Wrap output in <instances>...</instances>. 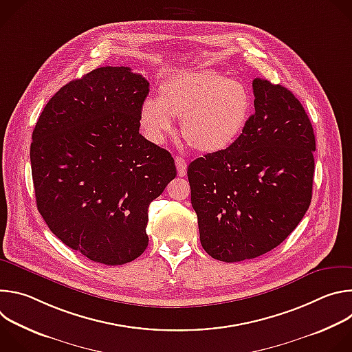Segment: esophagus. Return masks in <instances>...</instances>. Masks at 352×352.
<instances>
[{
    "mask_svg": "<svg viewBox=\"0 0 352 352\" xmlns=\"http://www.w3.org/2000/svg\"><path fill=\"white\" fill-rule=\"evenodd\" d=\"M175 166H177L178 175H179V177H185V175H186V162H185L182 157L177 156V157H175Z\"/></svg>",
    "mask_w": 352,
    "mask_h": 352,
    "instance_id": "1",
    "label": "esophagus"
}]
</instances>
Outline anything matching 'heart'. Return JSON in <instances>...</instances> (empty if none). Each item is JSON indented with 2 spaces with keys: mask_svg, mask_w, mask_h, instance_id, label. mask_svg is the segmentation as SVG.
Instances as JSON below:
<instances>
[{
  "mask_svg": "<svg viewBox=\"0 0 352 352\" xmlns=\"http://www.w3.org/2000/svg\"><path fill=\"white\" fill-rule=\"evenodd\" d=\"M252 96L248 87L208 71H179L163 79L156 100L147 98L138 113L143 136L162 144L173 131V120L181 118V132L197 152L216 153L230 147L245 131Z\"/></svg>",
  "mask_w": 352,
  "mask_h": 352,
  "instance_id": "obj_1",
  "label": "heart"
}]
</instances>
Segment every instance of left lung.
I'll list each match as a JSON object with an SVG mask.
<instances>
[{"instance_id":"obj_1","label":"left lung","mask_w":352,"mask_h":352,"mask_svg":"<svg viewBox=\"0 0 352 352\" xmlns=\"http://www.w3.org/2000/svg\"><path fill=\"white\" fill-rule=\"evenodd\" d=\"M255 113L227 148L188 167L200 243L221 262L278 246L309 209L316 148L299 100L267 79L252 82Z\"/></svg>"}]
</instances>
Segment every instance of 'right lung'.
<instances>
[{
    "label": "right lung",
    "instance_id": "add662e5",
    "mask_svg": "<svg viewBox=\"0 0 352 352\" xmlns=\"http://www.w3.org/2000/svg\"><path fill=\"white\" fill-rule=\"evenodd\" d=\"M147 94L131 68H97L50 98L33 129L37 209L57 238L97 263L144 252L148 205L177 175L167 150L139 133Z\"/></svg>",
    "mask_w": 352,
    "mask_h": 352
}]
</instances>
